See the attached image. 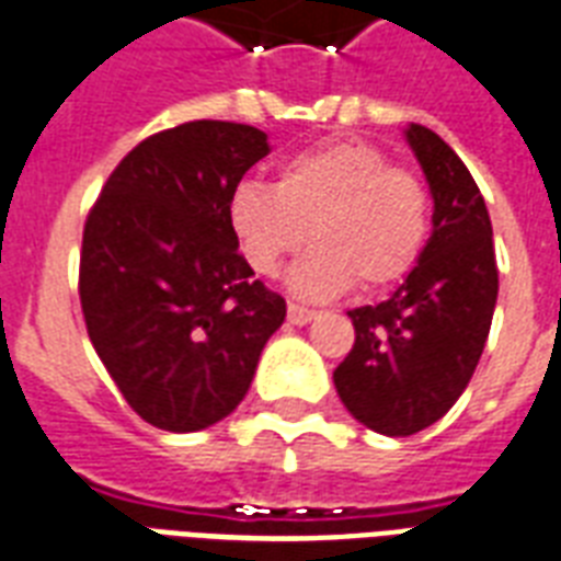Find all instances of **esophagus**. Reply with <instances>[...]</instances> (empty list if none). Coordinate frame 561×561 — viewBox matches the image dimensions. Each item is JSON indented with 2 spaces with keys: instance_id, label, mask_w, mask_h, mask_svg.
Listing matches in <instances>:
<instances>
[{
  "instance_id": "34e87169",
  "label": "esophagus",
  "mask_w": 561,
  "mask_h": 561,
  "mask_svg": "<svg viewBox=\"0 0 561 561\" xmlns=\"http://www.w3.org/2000/svg\"><path fill=\"white\" fill-rule=\"evenodd\" d=\"M311 320H314V311L302 309V306H294V302H290L288 323H294V327H306V323H311Z\"/></svg>"
}]
</instances>
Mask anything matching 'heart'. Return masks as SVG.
I'll return each mask as SVG.
<instances>
[{
  "instance_id": "obj_1",
  "label": "heart",
  "mask_w": 561,
  "mask_h": 561,
  "mask_svg": "<svg viewBox=\"0 0 561 561\" xmlns=\"http://www.w3.org/2000/svg\"><path fill=\"white\" fill-rule=\"evenodd\" d=\"M229 226L262 276L279 273L311 238L288 288L302 299H329L356 279L376 290L409 276L430 238V194L370 144H332L285 161L273 185L241 182L229 196Z\"/></svg>"
}]
</instances>
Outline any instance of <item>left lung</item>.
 Segmentation results:
<instances>
[{"label": "left lung", "instance_id": "obj_1", "mask_svg": "<svg viewBox=\"0 0 561 561\" xmlns=\"http://www.w3.org/2000/svg\"><path fill=\"white\" fill-rule=\"evenodd\" d=\"M403 135L433 194V232L391 297L350 311L356 344L332 374L347 412L391 438L450 412L497 306L494 232L480 187L433 128L409 123Z\"/></svg>", "mask_w": 561, "mask_h": 561}]
</instances>
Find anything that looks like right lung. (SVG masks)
I'll return each instance as SVG.
<instances>
[{
    "label": "right lung",
    "instance_id": "add662e5",
    "mask_svg": "<svg viewBox=\"0 0 561 561\" xmlns=\"http://www.w3.org/2000/svg\"><path fill=\"white\" fill-rule=\"evenodd\" d=\"M267 152L262 128L182 123L131 149L88 214V335L158 430L196 433L232 414L285 320V299L255 279L229 226V196Z\"/></svg>",
    "mask_w": 561,
    "mask_h": 561
}]
</instances>
